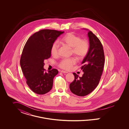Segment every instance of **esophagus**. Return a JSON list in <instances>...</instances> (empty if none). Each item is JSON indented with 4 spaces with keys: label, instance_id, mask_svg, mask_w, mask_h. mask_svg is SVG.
Instances as JSON below:
<instances>
[{
    "label": "esophagus",
    "instance_id": "34e87169",
    "mask_svg": "<svg viewBox=\"0 0 129 129\" xmlns=\"http://www.w3.org/2000/svg\"><path fill=\"white\" fill-rule=\"evenodd\" d=\"M61 73H64V74H67V73H68L67 72H66V71H63V70L61 71Z\"/></svg>",
    "mask_w": 129,
    "mask_h": 129
}]
</instances>
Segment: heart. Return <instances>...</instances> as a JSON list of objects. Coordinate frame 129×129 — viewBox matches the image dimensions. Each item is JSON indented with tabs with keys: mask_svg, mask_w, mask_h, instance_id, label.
Wrapping results in <instances>:
<instances>
[{
	"mask_svg": "<svg viewBox=\"0 0 129 129\" xmlns=\"http://www.w3.org/2000/svg\"><path fill=\"white\" fill-rule=\"evenodd\" d=\"M60 43L67 45L72 48L71 53L78 59H83L89 49V43L86 40H82L79 36L73 33H69L60 40ZM59 44L57 41L54 42L51 48V54L53 56L58 55ZM76 63V60L73 57L62 59L58 63V66L65 70H70Z\"/></svg>",
	"mask_w": 129,
	"mask_h": 129,
	"instance_id": "1",
	"label": "heart"
}]
</instances>
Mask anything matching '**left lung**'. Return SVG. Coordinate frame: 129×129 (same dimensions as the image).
I'll use <instances>...</instances> for the list:
<instances>
[{"label": "left lung", "instance_id": "8db88e82", "mask_svg": "<svg viewBox=\"0 0 129 129\" xmlns=\"http://www.w3.org/2000/svg\"><path fill=\"white\" fill-rule=\"evenodd\" d=\"M88 37L89 49L82 62L81 69L84 74L79 77L73 73L74 80L70 85L72 92L79 96H86L95 89L101 79L104 67L105 59L102 44L91 31H88Z\"/></svg>", "mask_w": 129, "mask_h": 129}]
</instances>
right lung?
Returning a JSON list of instances; mask_svg holds the SVG:
<instances>
[{
    "label": "right lung",
    "mask_w": 129,
    "mask_h": 129,
    "mask_svg": "<svg viewBox=\"0 0 129 129\" xmlns=\"http://www.w3.org/2000/svg\"><path fill=\"white\" fill-rule=\"evenodd\" d=\"M64 32L43 29L33 34L25 44L20 58V66L27 85L36 94L47 93L53 87V79L58 72L53 69L45 72L44 61L50 57L52 44Z\"/></svg>",
    "instance_id": "1"
}]
</instances>
